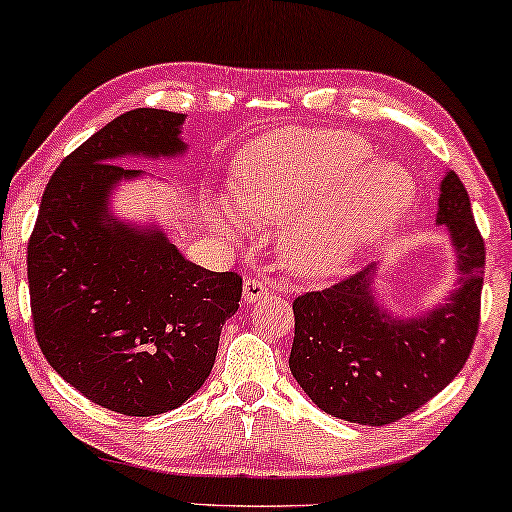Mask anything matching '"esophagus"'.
I'll return each mask as SVG.
<instances>
[{
    "instance_id": "1",
    "label": "esophagus",
    "mask_w": 512,
    "mask_h": 512,
    "mask_svg": "<svg viewBox=\"0 0 512 512\" xmlns=\"http://www.w3.org/2000/svg\"><path fill=\"white\" fill-rule=\"evenodd\" d=\"M266 294H269V285H266L264 280L248 278L243 282V300H246V303H255V300L264 298Z\"/></svg>"
}]
</instances>
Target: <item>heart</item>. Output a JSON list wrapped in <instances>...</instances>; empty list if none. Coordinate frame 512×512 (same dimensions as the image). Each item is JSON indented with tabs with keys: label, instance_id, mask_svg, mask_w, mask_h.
Masks as SVG:
<instances>
[{
	"label": "heart",
	"instance_id": "obj_1",
	"mask_svg": "<svg viewBox=\"0 0 512 512\" xmlns=\"http://www.w3.org/2000/svg\"><path fill=\"white\" fill-rule=\"evenodd\" d=\"M371 145L335 129H275L239 154L234 207L253 225L285 227L280 253L305 278L342 271L364 248L403 223L415 182L392 161H373ZM225 202L214 221L227 234L243 223Z\"/></svg>",
	"mask_w": 512,
	"mask_h": 512
}]
</instances>
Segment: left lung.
Wrapping results in <instances>:
<instances>
[{
  "label": "left lung",
  "instance_id": "obj_1",
  "mask_svg": "<svg viewBox=\"0 0 512 512\" xmlns=\"http://www.w3.org/2000/svg\"><path fill=\"white\" fill-rule=\"evenodd\" d=\"M437 225L451 232L458 289L415 319L378 303L369 266L323 291L294 300L289 369L323 412L362 426H385L431 401L472 353L485 269L467 189L449 170L440 184Z\"/></svg>",
  "mask_w": 512,
  "mask_h": 512
}]
</instances>
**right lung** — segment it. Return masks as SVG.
<instances>
[{
  "instance_id": "right-lung-1",
  "label": "right lung",
  "mask_w": 512,
  "mask_h": 512,
  "mask_svg": "<svg viewBox=\"0 0 512 512\" xmlns=\"http://www.w3.org/2000/svg\"><path fill=\"white\" fill-rule=\"evenodd\" d=\"M184 113L127 111L68 154L40 200L27 248L38 346L59 376L102 408L152 417L180 408L212 373L241 275L184 259L159 227L109 214L120 157H177Z\"/></svg>"
}]
</instances>
